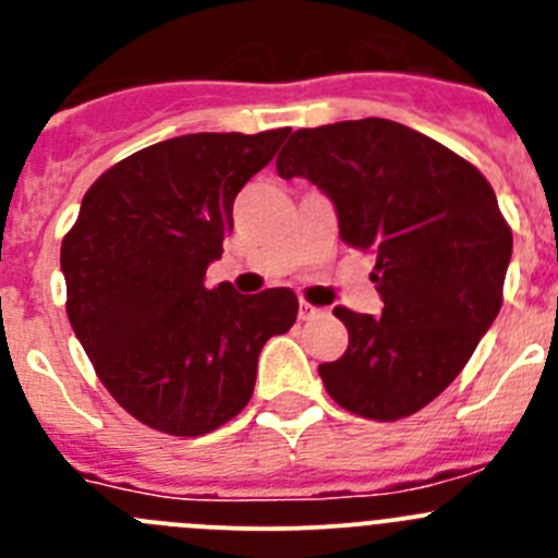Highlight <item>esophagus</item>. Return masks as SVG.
Returning a JSON list of instances; mask_svg holds the SVG:
<instances>
[{
	"mask_svg": "<svg viewBox=\"0 0 558 558\" xmlns=\"http://www.w3.org/2000/svg\"><path fill=\"white\" fill-rule=\"evenodd\" d=\"M318 315H320L318 306H313V304H306V301H301V306H299V318H301V320H313V318H318Z\"/></svg>",
	"mask_w": 558,
	"mask_h": 558,
	"instance_id": "1",
	"label": "esophagus"
}]
</instances>
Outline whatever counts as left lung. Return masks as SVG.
Here are the masks:
<instances>
[{"label": "left lung", "instance_id": "left-lung-1", "mask_svg": "<svg viewBox=\"0 0 558 558\" xmlns=\"http://www.w3.org/2000/svg\"><path fill=\"white\" fill-rule=\"evenodd\" d=\"M335 204L340 238L376 254L381 315L337 306L349 349L318 367L354 415L398 421L446 390L498 318L512 232L487 179L442 143L387 119L299 130L276 157Z\"/></svg>", "mask_w": 558, "mask_h": 558}]
</instances>
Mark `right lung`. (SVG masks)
Returning a JSON list of instances; mask_svg holds the SVG:
<instances>
[{"label":"right lung","instance_id":"1","mask_svg":"<svg viewBox=\"0 0 558 558\" xmlns=\"http://www.w3.org/2000/svg\"><path fill=\"white\" fill-rule=\"evenodd\" d=\"M284 130L196 132L112 166L60 248L69 320L110 396L146 426L202 437L248 403L265 342L295 324L288 288L207 290L238 193Z\"/></svg>","mask_w":558,"mask_h":558}]
</instances>
